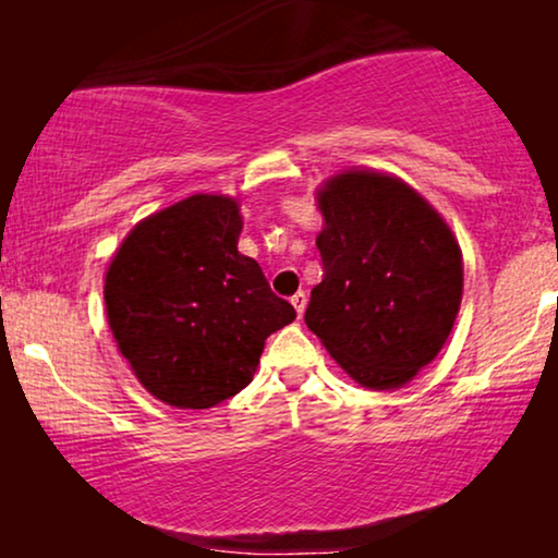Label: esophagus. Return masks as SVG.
Returning <instances> with one entry per match:
<instances>
[{"mask_svg":"<svg viewBox=\"0 0 558 558\" xmlns=\"http://www.w3.org/2000/svg\"><path fill=\"white\" fill-rule=\"evenodd\" d=\"M292 304H294V310H296V315H304V307H307V292H296L294 296H292Z\"/></svg>","mask_w":558,"mask_h":558,"instance_id":"obj_1","label":"esophagus"}]
</instances>
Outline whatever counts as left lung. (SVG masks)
Returning a JSON list of instances; mask_svg holds the SVG:
<instances>
[{
	"instance_id": "left-lung-1",
	"label": "left lung",
	"mask_w": 558,
	"mask_h": 558,
	"mask_svg": "<svg viewBox=\"0 0 558 558\" xmlns=\"http://www.w3.org/2000/svg\"><path fill=\"white\" fill-rule=\"evenodd\" d=\"M323 281L304 323L350 378L401 388L445 345L462 302V251L437 210L384 172L348 170L317 193Z\"/></svg>"
}]
</instances>
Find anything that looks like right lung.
Here are the masks:
<instances>
[{"instance_id":"right-lung-1","label":"right lung","mask_w":558,"mask_h":558,"mask_svg":"<svg viewBox=\"0 0 558 558\" xmlns=\"http://www.w3.org/2000/svg\"><path fill=\"white\" fill-rule=\"evenodd\" d=\"M239 203L190 195L132 228L104 284L113 340L140 384L178 409H210L254 378L264 342L296 312L239 254Z\"/></svg>"}]
</instances>
